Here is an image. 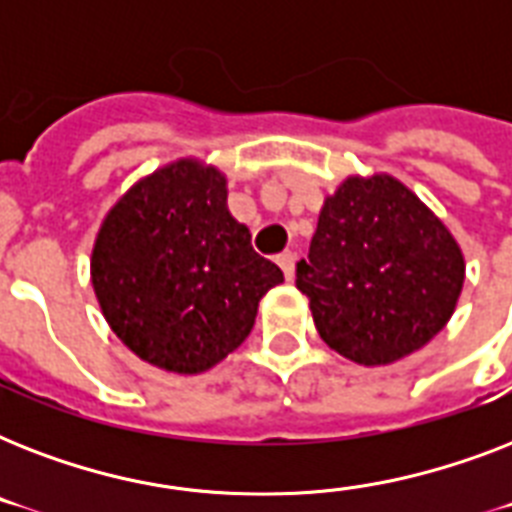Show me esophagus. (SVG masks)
<instances>
[{"label":"esophagus","instance_id":"34e87169","mask_svg":"<svg viewBox=\"0 0 512 512\" xmlns=\"http://www.w3.org/2000/svg\"><path fill=\"white\" fill-rule=\"evenodd\" d=\"M276 263L281 265V271H284V276H287V279L292 281V276H295V255H292V252H281V255L276 257Z\"/></svg>","mask_w":512,"mask_h":512}]
</instances>
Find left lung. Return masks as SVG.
<instances>
[{"instance_id":"obj_1","label":"left lung","mask_w":512,"mask_h":512,"mask_svg":"<svg viewBox=\"0 0 512 512\" xmlns=\"http://www.w3.org/2000/svg\"><path fill=\"white\" fill-rule=\"evenodd\" d=\"M465 260L446 225L388 175L348 177L324 201L297 289L321 340L364 366L393 364L446 327Z\"/></svg>"}]
</instances>
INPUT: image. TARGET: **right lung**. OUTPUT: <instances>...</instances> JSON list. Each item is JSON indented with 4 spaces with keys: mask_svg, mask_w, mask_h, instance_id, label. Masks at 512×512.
<instances>
[{
    "mask_svg": "<svg viewBox=\"0 0 512 512\" xmlns=\"http://www.w3.org/2000/svg\"><path fill=\"white\" fill-rule=\"evenodd\" d=\"M225 177L193 159L140 180L116 201L92 249V287L127 348L177 374L204 372L255 327L284 281L225 207Z\"/></svg>",
    "mask_w": 512,
    "mask_h": 512,
    "instance_id": "right-lung-1",
    "label": "right lung"
}]
</instances>
